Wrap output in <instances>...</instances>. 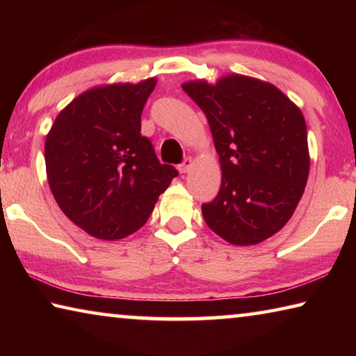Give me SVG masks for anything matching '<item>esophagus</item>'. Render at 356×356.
Listing matches in <instances>:
<instances>
[{
    "label": "esophagus",
    "instance_id": "esophagus-1",
    "mask_svg": "<svg viewBox=\"0 0 356 356\" xmlns=\"http://www.w3.org/2000/svg\"><path fill=\"white\" fill-rule=\"evenodd\" d=\"M191 166H193V159H191V156H186V159L182 161V165L179 166V172L180 174L188 172L191 170Z\"/></svg>",
    "mask_w": 356,
    "mask_h": 356
}]
</instances>
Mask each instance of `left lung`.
<instances>
[{
  "instance_id": "obj_1",
  "label": "left lung",
  "mask_w": 356,
  "mask_h": 356,
  "mask_svg": "<svg viewBox=\"0 0 356 356\" xmlns=\"http://www.w3.org/2000/svg\"><path fill=\"white\" fill-rule=\"evenodd\" d=\"M209 120L221 186L202 204L207 226L232 245H256L291 220L309 174L300 108L267 81L226 75L182 84Z\"/></svg>"
}]
</instances>
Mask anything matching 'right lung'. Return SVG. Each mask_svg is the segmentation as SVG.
Segmentation results:
<instances>
[{
    "instance_id": "add662e5",
    "label": "right lung",
    "mask_w": 356,
    "mask_h": 356,
    "mask_svg": "<svg viewBox=\"0 0 356 356\" xmlns=\"http://www.w3.org/2000/svg\"><path fill=\"white\" fill-rule=\"evenodd\" d=\"M156 78L92 88L58 114L45 140V166L59 209L100 240L136 232L177 176L141 135V113Z\"/></svg>"
}]
</instances>
